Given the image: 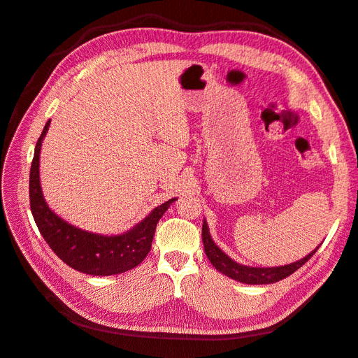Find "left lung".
<instances>
[{
  "label": "left lung",
  "mask_w": 358,
  "mask_h": 358,
  "mask_svg": "<svg viewBox=\"0 0 358 358\" xmlns=\"http://www.w3.org/2000/svg\"><path fill=\"white\" fill-rule=\"evenodd\" d=\"M203 242H204V252L208 257V260L212 262L213 266L221 273L227 275V277H230L236 281L245 282V284H272V282H277L280 280L287 278L289 275L298 271L302 264L313 257V254L320 246L319 245L316 250H313L308 255H306L304 259L293 262L290 264H284V266L252 268V266H245V264L234 262L233 259L228 257V255L221 248H219V246L213 242L212 236H210L206 219L203 222Z\"/></svg>",
  "instance_id": "obj_1"
}]
</instances>
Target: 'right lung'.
<instances>
[{
  "instance_id": "1",
  "label": "right lung",
  "mask_w": 358,
  "mask_h": 358,
  "mask_svg": "<svg viewBox=\"0 0 358 358\" xmlns=\"http://www.w3.org/2000/svg\"><path fill=\"white\" fill-rule=\"evenodd\" d=\"M48 121L34 148V157L30 169V207L43 239L57 257L72 269L87 275L122 273L141 264L151 250L155 227L163 213L177 198H172L162 206L155 207L139 224L122 234L104 236L81 230L66 222L48 207L43 198L39 177L41 146L50 127Z\"/></svg>"
}]
</instances>
